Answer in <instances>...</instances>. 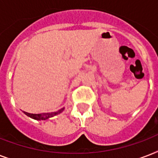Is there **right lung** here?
<instances>
[{
	"mask_svg": "<svg viewBox=\"0 0 158 158\" xmlns=\"http://www.w3.org/2000/svg\"><path fill=\"white\" fill-rule=\"evenodd\" d=\"M64 107L60 109L57 111H55V112H50V113H41V114H31V113H28L26 111H23L26 115H28V117L32 118L33 120H46L49 119V118H52L55 115H58L60 113H61L63 110H64Z\"/></svg>",
	"mask_w": 158,
	"mask_h": 158,
	"instance_id": "right-lung-1",
	"label": "right lung"
}]
</instances>
